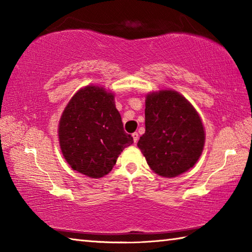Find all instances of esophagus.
Instances as JSON below:
<instances>
[{
  "label": "esophagus",
  "instance_id": "34e87169",
  "mask_svg": "<svg viewBox=\"0 0 252 252\" xmlns=\"http://www.w3.org/2000/svg\"><path fill=\"white\" fill-rule=\"evenodd\" d=\"M132 138H133L134 143L138 142V140H139V133H138V132H134V133H132Z\"/></svg>",
  "mask_w": 252,
  "mask_h": 252
}]
</instances>
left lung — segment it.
Segmentation results:
<instances>
[{
	"label": "left lung",
	"instance_id": "8db88e82",
	"mask_svg": "<svg viewBox=\"0 0 252 252\" xmlns=\"http://www.w3.org/2000/svg\"><path fill=\"white\" fill-rule=\"evenodd\" d=\"M146 132L138 147L150 168L173 178L192 168L201 156L204 130L199 114L176 91L151 93L146 100Z\"/></svg>",
	"mask_w": 252,
	"mask_h": 252
}]
</instances>
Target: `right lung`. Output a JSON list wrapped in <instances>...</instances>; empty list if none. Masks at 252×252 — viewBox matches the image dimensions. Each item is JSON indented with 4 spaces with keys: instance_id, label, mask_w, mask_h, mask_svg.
Listing matches in <instances>:
<instances>
[{
    "instance_id": "obj_1",
    "label": "right lung",
    "mask_w": 252,
    "mask_h": 252,
    "mask_svg": "<svg viewBox=\"0 0 252 252\" xmlns=\"http://www.w3.org/2000/svg\"><path fill=\"white\" fill-rule=\"evenodd\" d=\"M59 139L71 168L94 179L108 174L123 149L133 143L123 130L114 95L94 85L81 89L66 105Z\"/></svg>"
}]
</instances>
